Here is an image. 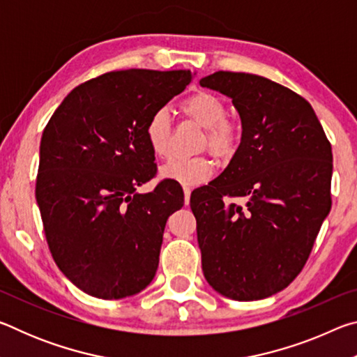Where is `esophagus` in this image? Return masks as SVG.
Segmentation results:
<instances>
[{
	"instance_id": "obj_1",
	"label": "esophagus",
	"mask_w": 357,
	"mask_h": 357,
	"mask_svg": "<svg viewBox=\"0 0 357 357\" xmlns=\"http://www.w3.org/2000/svg\"><path fill=\"white\" fill-rule=\"evenodd\" d=\"M190 192H192L190 187L184 185V203H185V204L190 203Z\"/></svg>"
}]
</instances>
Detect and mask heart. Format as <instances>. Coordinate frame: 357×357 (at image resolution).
Listing matches in <instances>:
<instances>
[{"label":"heart","mask_w":357,"mask_h":357,"mask_svg":"<svg viewBox=\"0 0 357 357\" xmlns=\"http://www.w3.org/2000/svg\"><path fill=\"white\" fill-rule=\"evenodd\" d=\"M179 110L206 130L203 146L215 157H227L236 146V129L225 119L227 105L219 96L209 91H198L181 100ZM144 137L155 157H167L172 146V121L165 110L153 113L144 126ZM160 178L183 185L204 183L213 174V165L203 155L173 157L160 167Z\"/></svg>","instance_id":"heart-1"}]
</instances>
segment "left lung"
I'll use <instances>...</instances> for the list:
<instances>
[{"label": "left lung", "instance_id": "8db88e82", "mask_svg": "<svg viewBox=\"0 0 357 357\" xmlns=\"http://www.w3.org/2000/svg\"><path fill=\"white\" fill-rule=\"evenodd\" d=\"M200 84L231 99L243 126L228 167L190 195L204 279L229 299L269 298L304 268L331 211V143L309 102L279 83L220 70Z\"/></svg>", "mask_w": 357, "mask_h": 357}]
</instances>
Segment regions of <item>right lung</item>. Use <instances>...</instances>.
I'll return each mask as SVG.
<instances>
[{
    "label": "right lung",
    "instance_id": "1",
    "mask_svg": "<svg viewBox=\"0 0 357 357\" xmlns=\"http://www.w3.org/2000/svg\"><path fill=\"white\" fill-rule=\"evenodd\" d=\"M190 70L108 72L66 96L40 138L36 200L59 271L89 296L123 299L153 282L176 183L155 174L149 116L183 93Z\"/></svg>",
    "mask_w": 357,
    "mask_h": 357
}]
</instances>
